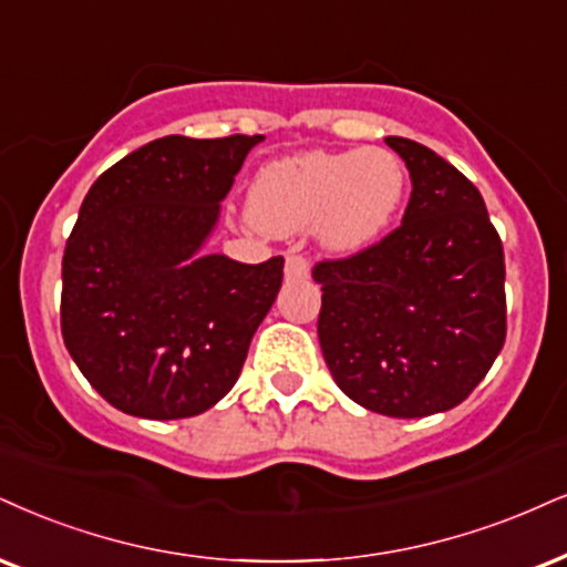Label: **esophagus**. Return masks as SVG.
<instances>
[{
	"instance_id": "obj_1",
	"label": "esophagus",
	"mask_w": 567,
	"mask_h": 567,
	"mask_svg": "<svg viewBox=\"0 0 567 567\" xmlns=\"http://www.w3.org/2000/svg\"><path fill=\"white\" fill-rule=\"evenodd\" d=\"M284 276L286 281H305V278L310 276V262L299 255H289L284 265Z\"/></svg>"
}]
</instances>
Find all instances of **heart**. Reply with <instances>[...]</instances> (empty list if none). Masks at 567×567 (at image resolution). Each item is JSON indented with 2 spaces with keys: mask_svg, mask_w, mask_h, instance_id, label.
Here are the masks:
<instances>
[{
  "mask_svg": "<svg viewBox=\"0 0 567 567\" xmlns=\"http://www.w3.org/2000/svg\"><path fill=\"white\" fill-rule=\"evenodd\" d=\"M404 194L408 171L391 150H312L257 171L249 186V218L270 236L310 228L320 249L354 255L386 234Z\"/></svg>",
  "mask_w": 567,
  "mask_h": 567,
  "instance_id": "obj_1",
  "label": "heart"
}]
</instances>
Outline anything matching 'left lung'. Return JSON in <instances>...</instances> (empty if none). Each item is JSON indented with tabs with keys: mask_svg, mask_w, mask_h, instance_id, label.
<instances>
[{
	"mask_svg": "<svg viewBox=\"0 0 567 567\" xmlns=\"http://www.w3.org/2000/svg\"><path fill=\"white\" fill-rule=\"evenodd\" d=\"M412 194L402 226L349 260L320 262L318 339L337 386L389 417L457 408L505 344V255L484 197L402 136Z\"/></svg>",
	"mask_w": 567,
	"mask_h": 567,
	"instance_id": "8db88e82",
	"label": "left lung"
}]
</instances>
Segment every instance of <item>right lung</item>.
Masks as SVG:
<instances>
[{"label": "right lung", "mask_w": 567, "mask_h": 567, "mask_svg": "<svg viewBox=\"0 0 567 567\" xmlns=\"http://www.w3.org/2000/svg\"><path fill=\"white\" fill-rule=\"evenodd\" d=\"M262 138H155L83 199L62 257V339L125 415L194 417L239 379L281 289L284 257L247 265L205 247Z\"/></svg>", "instance_id": "1"}]
</instances>
